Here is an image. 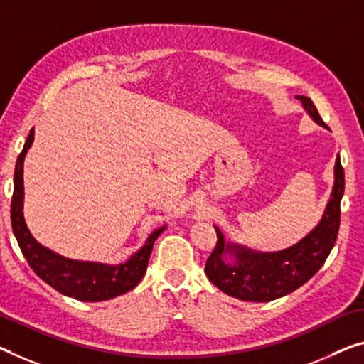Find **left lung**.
I'll use <instances>...</instances> for the list:
<instances>
[{
  "mask_svg": "<svg viewBox=\"0 0 364 364\" xmlns=\"http://www.w3.org/2000/svg\"><path fill=\"white\" fill-rule=\"evenodd\" d=\"M316 122L325 126L314 102L306 96H297ZM345 191V171L340 159L335 161V184L332 198L321 224L297 245L276 253H253L245 248L224 242L217 232V243L205 259L204 271L209 281L225 294L242 301L267 302L286 296L307 283L332 252L340 229V200ZM225 254H234L236 263L226 262Z\"/></svg>",
  "mask_w": 364,
  "mask_h": 364,
  "instance_id": "8db88e82",
  "label": "left lung"
}]
</instances>
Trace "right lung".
I'll return each instance as SVG.
<instances>
[{"label": "right lung", "mask_w": 364, "mask_h": 364, "mask_svg": "<svg viewBox=\"0 0 364 364\" xmlns=\"http://www.w3.org/2000/svg\"><path fill=\"white\" fill-rule=\"evenodd\" d=\"M32 140H34V130H31L27 135L24 149L16 161L14 189L13 198H11V227H13L16 240H18V245L29 267L53 289L78 301H106L134 289L144 278L154 242L164 232L165 227L150 234L145 245L127 263L117 264V267L75 262V259L63 258L60 255L47 250L31 235L23 217V161L26 151L32 145Z\"/></svg>", "instance_id": "1"}]
</instances>
